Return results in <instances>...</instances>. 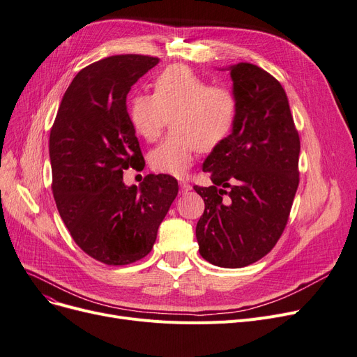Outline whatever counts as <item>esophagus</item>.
Listing matches in <instances>:
<instances>
[{
	"mask_svg": "<svg viewBox=\"0 0 357 357\" xmlns=\"http://www.w3.org/2000/svg\"><path fill=\"white\" fill-rule=\"evenodd\" d=\"M179 187H181V192H182V194H185V192H188V191L192 190L191 185H190L188 182H185V181H181V182H179Z\"/></svg>",
	"mask_w": 357,
	"mask_h": 357,
	"instance_id": "obj_1",
	"label": "esophagus"
}]
</instances>
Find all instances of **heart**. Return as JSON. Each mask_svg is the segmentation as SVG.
Listing matches in <instances>:
<instances>
[{"instance_id":"1","label":"heart","mask_w":357,"mask_h":357,"mask_svg":"<svg viewBox=\"0 0 357 357\" xmlns=\"http://www.w3.org/2000/svg\"><path fill=\"white\" fill-rule=\"evenodd\" d=\"M154 95L137 93L130 100L128 116L134 131L147 142L156 140L172 118V132L150 151L156 172L181 178L188 172L194 154L223 144L238 115L235 93L208 83L187 66L165 68L154 79Z\"/></svg>"}]
</instances>
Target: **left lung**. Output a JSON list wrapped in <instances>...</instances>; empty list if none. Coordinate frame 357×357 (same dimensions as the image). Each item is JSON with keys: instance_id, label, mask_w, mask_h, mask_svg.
Returning <instances> with one entry per match:
<instances>
[{"instance_id": "1", "label": "left lung", "mask_w": 357, "mask_h": 357, "mask_svg": "<svg viewBox=\"0 0 357 357\" xmlns=\"http://www.w3.org/2000/svg\"><path fill=\"white\" fill-rule=\"evenodd\" d=\"M227 70L238 115L227 140L203 163L211 187H194L206 210L197 223L199 255L241 268L267 255L286 227L299 185V134L286 91L262 68Z\"/></svg>"}]
</instances>
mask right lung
Listing matches in <instances>:
<instances>
[{"label":"right lung","instance_id":"1","mask_svg":"<svg viewBox=\"0 0 357 357\" xmlns=\"http://www.w3.org/2000/svg\"><path fill=\"white\" fill-rule=\"evenodd\" d=\"M159 58L114 55L83 68L64 93L50 137L52 192L74 242L103 264L144 258L178 195L170 175L123 183L143 158L130 122L127 95Z\"/></svg>","mask_w":357,"mask_h":357}]
</instances>
